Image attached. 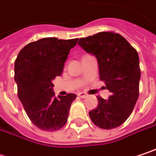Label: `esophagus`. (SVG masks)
<instances>
[{"label":"esophagus","instance_id":"obj_1","mask_svg":"<svg viewBox=\"0 0 156 156\" xmlns=\"http://www.w3.org/2000/svg\"><path fill=\"white\" fill-rule=\"evenodd\" d=\"M78 96H79L80 98H87V94H85V93H83V92H79L78 94Z\"/></svg>","mask_w":156,"mask_h":156}]
</instances>
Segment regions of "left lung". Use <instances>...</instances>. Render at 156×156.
I'll return each mask as SVG.
<instances>
[{"label":"left lung","instance_id":"obj_1","mask_svg":"<svg viewBox=\"0 0 156 156\" xmlns=\"http://www.w3.org/2000/svg\"><path fill=\"white\" fill-rule=\"evenodd\" d=\"M78 44L96 57L100 79L111 93L108 100L97 97L98 106L89 112L90 118L101 129L116 128L132 114L139 98V55L123 36L112 32L81 38Z\"/></svg>","mask_w":156,"mask_h":156}]
</instances>
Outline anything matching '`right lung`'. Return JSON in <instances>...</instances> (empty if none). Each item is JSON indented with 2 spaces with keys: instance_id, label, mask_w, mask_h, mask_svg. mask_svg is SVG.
<instances>
[{
  "instance_id": "1",
  "label": "right lung",
  "mask_w": 156,
  "mask_h": 156,
  "mask_svg": "<svg viewBox=\"0 0 156 156\" xmlns=\"http://www.w3.org/2000/svg\"><path fill=\"white\" fill-rule=\"evenodd\" d=\"M78 39L44 38L27 44L15 61L17 95L32 124L43 131L63 127L75 94L55 97L53 80L63 71L69 50Z\"/></svg>"
}]
</instances>
